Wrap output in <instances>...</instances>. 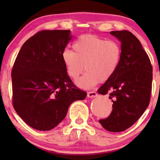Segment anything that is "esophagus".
Wrapping results in <instances>:
<instances>
[{"mask_svg":"<svg viewBox=\"0 0 160 160\" xmlns=\"http://www.w3.org/2000/svg\"><path fill=\"white\" fill-rule=\"evenodd\" d=\"M96 95H97V93H96L95 92H87V96H88L89 98L96 97Z\"/></svg>","mask_w":160,"mask_h":160,"instance_id":"esophagus-1","label":"esophagus"}]
</instances>
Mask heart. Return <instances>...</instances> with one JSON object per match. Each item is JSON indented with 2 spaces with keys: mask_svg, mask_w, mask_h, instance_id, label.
Returning a JSON list of instances; mask_svg holds the SVG:
<instances>
[{
  "mask_svg": "<svg viewBox=\"0 0 160 160\" xmlns=\"http://www.w3.org/2000/svg\"><path fill=\"white\" fill-rule=\"evenodd\" d=\"M73 51L65 49L62 60L68 76L77 80L83 71L84 76L77 84L84 88H91L98 82L108 81L119 67L122 59V47L114 40L84 35L72 44Z\"/></svg>",
  "mask_w": 160,
  "mask_h": 160,
  "instance_id": "b5f03b06",
  "label": "heart"
}]
</instances>
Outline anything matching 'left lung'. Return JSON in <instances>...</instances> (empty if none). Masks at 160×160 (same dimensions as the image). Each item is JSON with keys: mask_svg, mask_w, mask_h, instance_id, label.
<instances>
[{"mask_svg": "<svg viewBox=\"0 0 160 160\" xmlns=\"http://www.w3.org/2000/svg\"><path fill=\"white\" fill-rule=\"evenodd\" d=\"M110 33L122 42V59L115 73L100 87L99 94H109L112 111L99 120L110 132L130 128L149 105L152 88V65L141 42L128 30Z\"/></svg>", "mask_w": 160, "mask_h": 160, "instance_id": "left-lung-1", "label": "left lung"}]
</instances>
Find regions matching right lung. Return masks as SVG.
<instances>
[{
	"mask_svg": "<svg viewBox=\"0 0 160 160\" xmlns=\"http://www.w3.org/2000/svg\"><path fill=\"white\" fill-rule=\"evenodd\" d=\"M70 33L69 30L38 32L22 45L13 65V106L36 130L55 128L70 105L87 96L72 82L62 60Z\"/></svg>",
	"mask_w": 160,
	"mask_h": 160,
	"instance_id": "add662e5",
	"label": "right lung"
}]
</instances>
